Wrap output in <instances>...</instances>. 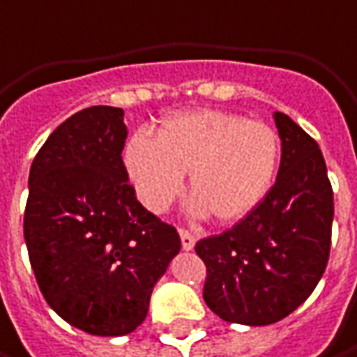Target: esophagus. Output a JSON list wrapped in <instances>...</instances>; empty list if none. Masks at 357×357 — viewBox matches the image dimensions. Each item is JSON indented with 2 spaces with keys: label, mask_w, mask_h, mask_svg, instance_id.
<instances>
[{
  "label": "esophagus",
  "mask_w": 357,
  "mask_h": 357,
  "mask_svg": "<svg viewBox=\"0 0 357 357\" xmlns=\"http://www.w3.org/2000/svg\"><path fill=\"white\" fill-rule=\"evenodd\" d=\"M178 234H181V243H183V248H185V250H191V248L195 246V234H193L191 230L181 228Z\"/></svg>",
  "instance_id": "esophagus-1"
}]
</instances>
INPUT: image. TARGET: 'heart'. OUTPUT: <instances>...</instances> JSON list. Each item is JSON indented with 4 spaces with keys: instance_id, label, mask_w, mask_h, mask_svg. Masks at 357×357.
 <instances>
[{
    "instance_id": "b5f03b06",
    "label": "heart",
    "mask_w": 357,
    "mask_h": 357,
    "mask_svg": "<svg viewBox=\"0 0 357 357\" xmlns=\"http://www.w3.org/2000/svg\"><path fill=\"white\" fill-rule=\"evenodd\" d=\"M280 135L261 121L222 111H191L166 119L156 139L137 133L123 164L137 199L164 211L183 191L185 172L197 215L234 222L250 213L273 185L280 166Z\"/></svg>"
}]
</instances>
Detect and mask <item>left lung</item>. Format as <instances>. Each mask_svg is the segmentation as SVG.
<instances>
[{"instance_id": "obj_1", "label": "left lung", "mask_w": 357, "mask_h": 357, "mask_svg": "<svg viewBox=\"0 0 357 357\" xmlns=\"http://www.w3.org/2000/svg\"><path fill=\"white\" fill-rule=\"evenodd\" d=\"M282 162L275 185L241 222L201 238L205 304L224 321L263 327L294 312L317 288L331 250L333 189L319 144L275 112Z\"/></svg>"}]
</instances>
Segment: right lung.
<instances>
[{"instance_id":"obj_1","label":"right lung","mask_w":357,"mask_h":357,"mask_svg":"<svg viewBox=\"0 0 357 357\" xmlns=\"http://www.w3.org/2000/svg\"><path fill=\"white\" fill-rule=\"evenodd\" d=\"M123 109L90 107L61 123L32 160L24 241L47 304L71 327L119 337L148 317L154 284L181 250L123 164Z\"/></svg>"}]
</instances>
